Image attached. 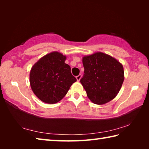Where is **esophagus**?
I'll list each match as a JSON object with an SVG mask.
<instances>
[{"mask_svg":"<svg viewBox=\"0 0 149 149\" xmlns=\"http://www.w3.org/2000/svg\"><path fill=\"white\" fill-rule=\"evenodd\" d=\"M81 78V74L78 75L77 76H76V79H77V81H79V80H80Z\"/></svg>","mask_w":149,"mask_h":149,"instance_id":"1","label":"esophagus"}]
</instances>
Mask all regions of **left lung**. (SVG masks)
Masks as SVG:
<instances>
[{
    "label": "left lung",
    "mask_w": 149,
    "mask_h": 149,
    "mask_svg": "<svg viewBox=\"0 0 149 149\" xmlns=\"http://www.w3.org/2000/svg\"><path fill=\"white\" fill-rule=\"evenodd\" d=\"M84 74L81 84L96 104H104L116 97L124 79L123 65L109 55L97 52L83 58Z\"/></svg>",
    "instance_id": "8db88e82"
}]
</instances>
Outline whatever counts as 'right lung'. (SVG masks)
Returning <instances> with one entry per match:
<instances>
[{
	"label": "right lung",
	"mask_w": 149,
	"mask_h": 149,
	"mask_svg": "<svg viewBox=\"0 0 149 149\" xmlns=\"http://www.w3.org/2000/svg\"><path fill=\"white\" fill-rule=\"evenodd\" d=\"M65 56L58 52L41 58L30 72V85L34 94L42 102L54 104L67 94L77 81L71 68L64 62Z\"/></svg>",
	"instance_id": "right-lung-1"
}]
</instances>
